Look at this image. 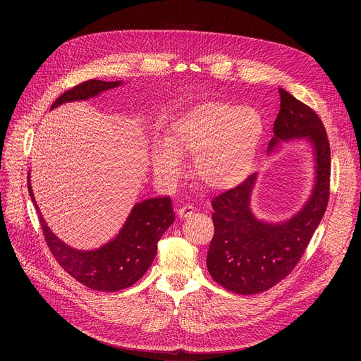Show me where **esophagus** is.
<instances>
[{
  "label": "esophagus",
  "instance_id": "obj_1",
  "mask_svg": "<svg viewBox=\"0 0 361 361\" xmlns=\"http://www.w3.org/2000/svg\"><path fill=\"white\" fill-rule=\"evenodd\" d=\"M192 214H194V207H191V205H184V207H181L178 210V217L181 220H187V219L192 217Z\"/></svg>",
  "mask_w": 361,
  "mask_h": 361
}]
</instances>
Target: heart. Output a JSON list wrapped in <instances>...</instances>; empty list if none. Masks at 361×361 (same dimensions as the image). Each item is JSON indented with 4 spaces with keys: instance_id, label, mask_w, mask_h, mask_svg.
Wrapping results in <instances>:
<instances>
[{
    "instance_id": "1",
    "label": "heart",
    "mask_w": 361,
    "mask_h": 361,
    "mask_svg": "<svg viewBox=\"0 0 361 361\" xmlns=\"http://www.w3.org/2000/svg\"><path fill=\"white\" fill-rule=\"evenodd\" d=\"M262 137L263 121L254 110L223 101L202 102L171 123L166 147L152 152V171L170 184L181 173L178 159H194L192 176L205 190L228 191L251 171Z\"/></svg>"
}]
</instances>
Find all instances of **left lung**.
<instances>
[{
	"mask_svg": "<svg viewBox=\"0 0 361 361\" xmlns=\"http://www.w3.org/2000/svg\"><path fill=\"white\" fill-rule=\"evenodd\" d=\"M280 111L269 151L280 142L307 138L313 148L314 187L291 219L269 223L251 212L257 174L212 201L214 237L207 252L210 276L237 294H257L286 279L300 262L319 227L330 195V144L319 116L288 91L279 88Z\"/></svg>",
	"mask_w": 361,
	"mask_h": 361,
	"instance_id": "8db88e82",
	"label": "left lung"
}]
</instances>
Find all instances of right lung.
I'll use <instances>...</instances> for the list:
<instances>
[{"mask_svg":"<svg viewBox=\"0 0 361 361\" xmlns=\"http://www.w3.org/2000/svg\"><path fill=\"white\" fill-rule=\"evenodd\" d=\"M123 81L88 80L61 94L51 110L66 102L94 98ZM28 192L35 205L49 251L59 264L77 281L97 291H118L137 283L157 254V243L174 223L170 197H156L137 202L116 238L95 250H77L61 241L47 226L30 183Z\"/></svg>","mask_w":361,"mask_h":361,"instance_id":"right-lung-1","label":"right lung"}]
</instances>
